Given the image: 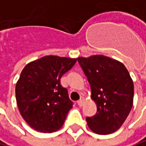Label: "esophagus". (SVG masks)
<instances>
[{"instance_id":"1","label":"esophagus","mask_w":146,"mask_h":146,"mask_svg":"<svg viewBox=\"0 0 146 146\" xmlns=\"http://www.w3.org/2000/svg\"><path fill=\"white\" fill-rule=\"evenodd\" d=\"M84 101H85V98H84L83 97H81V98H80V99L77 102L78 105H79V106H82V105H83V104H84Z\"/></svg>"}]
</instances>
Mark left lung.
Returning a JSON list of instances; mask_svg holds the SVG:
<instances>
[{
	"mask_svg": "<svg viewBox=\"0 0 146 146\" xmlns=\"http://www.w3.org/2000/svg\"><path fill=\"white\" fill-rule=\"evenodd\" d=\"M91 86L97 113L86 117L88 127L99 134L118 130L128 116L133 102V82L126 66L104 55L79 57Z\"/></svg>",
	"mask_w": 146,
	"mask_h": 146,
	"instance_id": "1",
	"label": "left lung"
}]
</instances>
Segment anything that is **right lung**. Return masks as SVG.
Returning a JSON list of instances; mask_svg holds the SVG:
<instances>
[{"label": "right lung", "instance_id": "add662e5", "mask_svg": "<svg viewBox=\"0 0 146 146\" xmlns=\"http://www.w3.org/2000/svg\"><path fill=\"white\" fill-rule=\"evenodd\" d=\"M77 59L47 55L28 63L16 84L15 95L19 112L33 129L45 133L59 130L72 108L60 78Z\"/></svg>", "mask_w": 146, "mask_h": 146}]
</instances>
